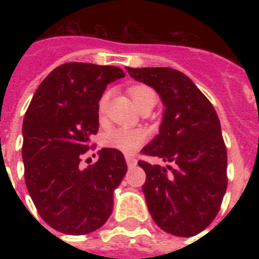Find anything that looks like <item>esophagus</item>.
<instances>
[{
  "label": "esophagus",
  "mask_w": 259,
  "mask_h": 259,
  "mask_svg": "<svg viewBox=\"0 0 259 259\" xmlns=\"http://www.w3.org/2000/svg\"><path fill=\"white\" fill-rule=\"evenodd\" d=\"M126 162H127V166L129 168H134V166L137 165V160L132 156H126Z\"/></svg>",
  "instance_id": "34e87169"
}]
</instances>
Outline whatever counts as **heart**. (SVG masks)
Instances as JSON below:
<instances>
[{
    "label": "heart",
    "mask_w": 259,
    "mask_h": 259,
    "mask_svg": "<svg viewBox=\"0 0 259 259\" xmlns=\"http://www.w3.org/2000/svg\"><path fill=\"white\" fill-rule=\"evenodd\" d=\"M129 94L138 109H141L148 102L157 99L156 93L145 84H134L129 87ZM107 101H109V93H105L98 102V111L101 115L105 114ZM146 140H148V133L145 130L119 127L106 134L105 145L125 154H134L145 144Z\"/></svg>",
    "instance_id": "obj_1"
}]
</instances>
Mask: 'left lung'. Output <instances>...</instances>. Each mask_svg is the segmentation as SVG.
<instances>
[{
  "instance_id": "obj_1",
  "label": "left lung",
  "mask_w": 259,
  "mask_h": 259,
  "mask_svg": "<svg viewBox=\"0 0 259 259\" xmlns=\"http://www.w3.org/2000/svg\"><path fill=\"white\" fill-rule=\"evenodd\" d=\"M126 71L153 87L165 106L160 133L141 153L170 165L138 161L146 173L142 192L150 215L166 233L193 237L215 219L227 189V150L217 111L180 71L168 67Z\"/></svg>"
}]
</instances>
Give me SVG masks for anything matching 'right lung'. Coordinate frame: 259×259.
Returning <instances> with one entry per match:
<instances>
[{
  "label": "right lung",
  "mask_w": 259,
  "mask_h": 259,
  "mask_svg": "<svg viewBox=\"0 0 259 259\" xmlns=\"http://www.w3.org/2000/svg\"><path fill=\"white\" fill-rule=\"evenodd\" d=\"M123 76L118 67L66 63L40 83L26 110L25 184L42 221L56 231L84 235L111 215L114 189L127 170L123 154L105 148L94 165L80 169L79 164L99 129L102 94Z\"/></svg>",
  "instance_id": "add662e5"
}]
</instances>
